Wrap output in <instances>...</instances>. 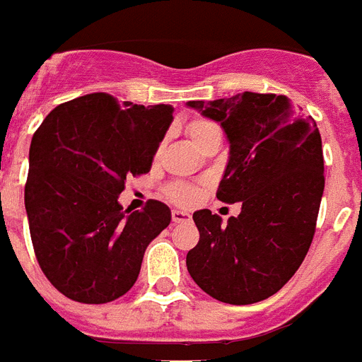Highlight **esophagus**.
Segmentation results:
<instances>
[{"label":"esophagus","instance_id":"obj_1","mask_svg":"<svg viewBox=\"0 0 362 362\" xmlns=\"http://www.w3.org/2000/svg\"><path fill=\"white\" fill-rule=\"evenodd\" d=\"M190 220V214L183 213V211H172V222L174 223H181V222H187Z\"/></svg>","mask_w":362,"mask_h":362}]
</instances>
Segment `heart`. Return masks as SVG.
Wrapping results in <instances>:
<instances>
[{
  "mask_svg": "<svg viewBox=\"0 0 362 362\" xmlns=\"http://www.w3.org/2000/svg\"><path fill=\"white\" fill-rule=\"evenodd\" d=\"M187 129L188 134H190V139L194 140V144L198 146L202 144L203 140L207 139L213 131H218V125L213 124V122L203 120V118H196V120H192L188 124ZM166 196H168V199H172L174 203H179V205H190V203L196 199V196H198V190L190 187V185L175 181V183L166 187Z\"/></svg>",
  "mask_w": 362,
  "mask_h": 362,
  "instance_id": "heart-1",
  "label": "heart"
}]
</instances>
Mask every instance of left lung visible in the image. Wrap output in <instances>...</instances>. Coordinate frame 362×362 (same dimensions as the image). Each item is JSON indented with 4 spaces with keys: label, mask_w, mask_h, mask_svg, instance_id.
I'll return each instance as SVG.
<instances>
[{
    "label": "left lung",
    "mask_w": 362,
    "mask_h": 362,
    "mask_svg": "<svg viewBox=\"0 0 362 362\" xmlns=\"http://www.w3.org/2000/svg\"><path fill=\"white\" fill-rule=\"evenodd\" d=\"M188 107L228 134L216 198L242 203L228 226L209 209L194 213L199 242L187 253L188 274L223 303L267 300L294 276L315 237L325 183L320 131L296 115L286 95L244 92Z\"/></svg>",
    "instance_id": "obj_1"
}]
</instances>
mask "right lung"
Wrapping results in <instances>:
<instances>
[{
	"mask_svg": "<svg viewBox=\"0 0 362 362\" xmlns=\"http://www.w3.org/2000/svg\"><path fill=\"white\" fill-rule=\"evenodd\" d=\"M172 105L118 103L105 92L66 101L46 116L29 148L25 211L35 255L57 291L107 303L139 277L146 247L172 213L149 199L124 211L125 177L148 174L174 120Z\"/></svg>",
	"mask_w": 362,
	"mask_h": 362,
	"instance_id": "1",
	"label": "right lung"
}]
</instances>
